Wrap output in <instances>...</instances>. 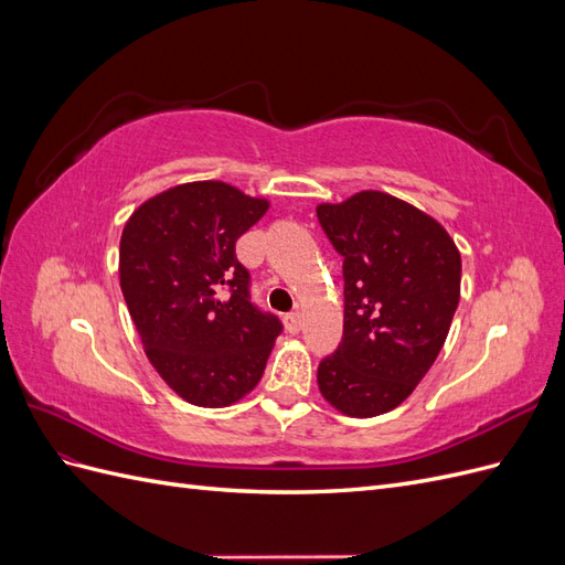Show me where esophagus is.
Here are the masks:
<instances>
[{"label":"esophagus","instance_id":"34e87169","mask_svg":"<svg viewBox=\"0 0 565 565\" xmlns=\"http://www.w3.org/2000/svg\"><path fill=\"white\" fill-rule=\"evenodd\" d=\"M282 322H285V330H287L289 334H297V332L301 330V313H287V316L282 318Z\"/></svg>","mask_w":565,"mask_h":565}]
</instances>
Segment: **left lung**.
<instances>
[{"mask_svg":"<svg viewBox=\"0 0 565 565\" xmlns=\"http://www.w3.org/2000/svg\"><path fill=\"white\" fill-rule=\"evenodd\" d=\"M316 212L344 256V337L318 365V388L341 415L377 417L415 391L446 344L461 256L434 216L382 191Z\"/></svg>","mask_w":565,"mask_h":565,"instance_id":"obj_1","label":"left lung"}]
</instances>
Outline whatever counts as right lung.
Masks as SVG:
<instances>
[{
  "label": "right lung",
  "instance_id": "1",
  "mask_svg": "<svg viewBox=\"0 0 565 565\" xmlns=\"http://www.w3.org/2000/svg\"><path fill=\"white\" fill-rule=\"evenodd\" d=\"M268 210L224 181L169 188L136 207L119 241V287L150 365L198 407L259 384L282 324L249 301L235 243Z\"/></svg>",
  "mask_w": 565,
  "mask_h": 565
}]
</instances>
